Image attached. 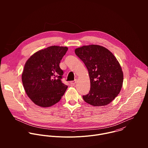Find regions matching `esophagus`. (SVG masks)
<instances>
[{
    "mask_svg": "<svg viewBox=\"0 0 148 148\" xmlns=\"http://www.w3.org/2000/svg\"><path fill=\"white\" fill-rule=\"evenodd\" d=\"M76 83H77V80H76V79L74 80V81H72L70 82V84H71V85H72V86H75Z\"/></svg>",
    "mask_w": 148,
    "mask_h": 148,
    "instance_id": "esophagus-1",
    "label": "esophagus"
}]
</instances>
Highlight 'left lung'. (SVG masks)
Listing matches in <instances>:
<instances>
[{"instance_id":"8db88e82","label":"left lung","mask_w":148,"mask_h":148,"mask_svg":"<svg viewBox=\"0 0 148 148\" xmlns=\"http://www.w3.org/2000/svg\"><path fill=\"white\" fill-rule=\"evenodd\" d=\"M89 73L91 88L84 100L94 107L105 106L120 92L123 75L119 63L107 49L99 45L84 46L75 50Z\"/></svg>"}]
</instances>
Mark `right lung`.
<instances>
[{"instance_id": "right-lung-1", "label": "right lung", "mask_w": 148, "mask_h": 148, "mask_svg": "<svg viewBox=\"0 0 148 148\" xmlns=\"http://www.w3.org/2000/svg\"><path fill=\"white\" fill-rule=\"evenodd\" d=\"M68 48L52 46L33 54L26 61L22 75L25 90L38 106L49 107L57 103L68 86L61 78L60 61Z\"/></svg>"}]
</instances>
